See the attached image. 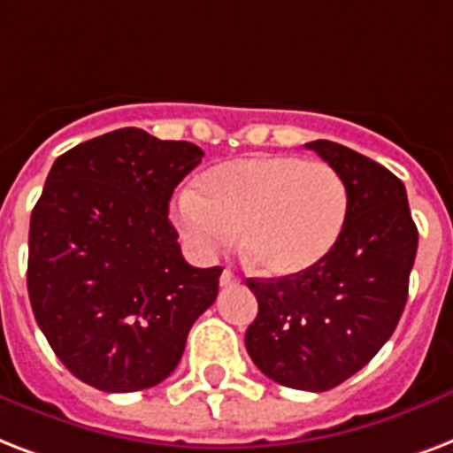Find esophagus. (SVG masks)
<instances>
[{"label": "esophagus", "instance_id": "obj_1", "mask_svg": "<svg viewBox=\"0 0 453 453\" xmlns=\"http://www.w3.org/2000/svg\"><path fill=\"white\" fill-rule=\"evenodd\" d=\"M238 281H241V279H238L231 269H224L222 276H219V283H222V286H236Z\"/></svg>", "mask_w": 453, "mask_h": 453}]
</instances>
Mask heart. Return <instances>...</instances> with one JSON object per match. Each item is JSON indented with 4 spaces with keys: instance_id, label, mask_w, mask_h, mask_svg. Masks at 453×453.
<instances>
[{
    "instance_id": "obj_1",
    "label": "heart",
    "mask_w": 453,
    "mask_h": 453,
    "mask_svg": "<svg viewBox=\"0 0 453 453\" xmlns=\"http://www.w3.org/2000/svg\"><path fill=\"white\" fill-rule=\"evenodd\" d=\"M349 194L342 174L321 160L297 156L238 157L208 170L196 194L177 201L184 238L210 257L241 241L259 274L307 272L338 243Z\"/></svg>"
}]
</instances>
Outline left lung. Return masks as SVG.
<instances>
[{
	"label": "left lung",
	"mask_w": 453,
	"mask_h": 453,
	"mask_svg": "<svg viewBox=\"0 0 453 453\" xmlns=\"http://www.w3.org/2000/svg\"><path fill=\"white\" fill-rule=\"evenodd\" d=\"M307 149L345 179V229L307 272L248 279L259 310L245 349L274 383L326 392L364 369L397 328L418 229L404 184L388 167L326 139Z\"/></svg>",
	"instance_id": "1"
}]
</instances>
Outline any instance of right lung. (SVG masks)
<instances>
[{
    "mask_svg": "<svg viewBox=\"0 0 453 453\" xmlns=\"http://www.w3.org/2000/svg\"><path fill=\"white\" fill-rule=\"evenodd\" d=\"M188 142L125 127L65 150L30 217L27 296L63 366L104 392L163 383L219 288L184 259L172 191L201 163Z\"/></svg>",
    "mask_w": 453,
    "mask_h": 453,
    "instance_id": "right-lung-1",
    "label": "right lung"
}]
</instances>
